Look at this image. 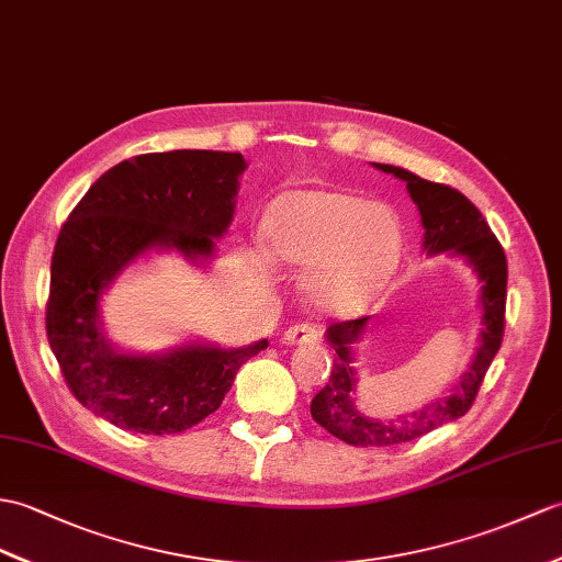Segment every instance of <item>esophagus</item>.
<instances>
[{
  "mask_svg": "<svg viewBox=\"0 0 562 562\" xmlns=\"http://www.w3.org/2000/svg\"><path fill=\"white\" fill-rule=\"evenodd\" d=\"M321 330L313 323H296L290 330H284L282 342L284 345H316Z\"/></svg>",
  "mask_w": 562,
  "mask_h": 562,
  "instance_id": "obj_1",
  "label": "esophagus"
}]
</instances>
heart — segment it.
I'll use <instances>...</instances> for the list:
<instances>
[{
  "mask_svg": "<svg viewBox=\"0 0 562 562\" xmlns=\"http://www.w3.org/2000/svg\"><path fill=\"white\" fill-rule=\"evenodd\" d=\"M270 254L308 268L304 292L328 313L361 311L381 294L402 256V222L387 203L340 189H296L263 215Z\"/></svg>",
  "mask_w": 562,
  "mask_h": 562,
  "instance_id": "obj_1",
  "label": "heart"
}]
</instances>
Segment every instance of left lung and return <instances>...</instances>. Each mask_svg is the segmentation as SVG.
Segmentation results:
<instances>
[{"label":"left lung","instance_id":"left-lung-1","mask_svg":"<svg viewBox=\"0 0 562 562\" xmlns=\"http://www.w3.org/2000/svg\"><path fill=\"white\" fill-rule=\"evenodd\" d=\"M387 175L407 181V191L412 201L419 207L424 225V251L436 256L450 251L452 256L467 258V263L474 268L481 282V345L469 363L464 375H460L452 393L442 400L424 404L422 409L402 414L397 419H369L359 414L355 404L357 393V371L355 363V345L367 328V318L333 323L325 330V340L335 349V363L330 369V381L321 393L311 400L313 422L321 424L328 434L345 440L347 446L357 448H387L402 446L422 438L430 430L460 419L472 407L484 375L491 367L493 357L498 355L505 330V296H507V260L501 241L495 239L488 222L479 213V207L467 199L464 193L448 184H436L416 177L407 169L393 165H378Z\"/></svg>","mask_w":562,"mask_h":562}]
</instances>
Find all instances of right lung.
I'll use <instances>...</instances> for the list:
<instances>
[{"instance_id":"right-lung-1","label":"right lung","mask_w":562,"mask_h":562,"mask_svg":"<svg viewBox=\"0 0 562 562\" xmlns=\"http://www.w3.org/2000/svg\"><path fill=\"white\" fill-rule=\"evenodd\" d=\"M241 153L136 155L88 189L52 254L45 328L74 397L136 434H179L213 414L234 375L268 340L222 349L184 345L167 355H124L102 333L100 296L150 249L207 260L234 215Z\"/></svg>"}]
</instances>
